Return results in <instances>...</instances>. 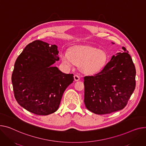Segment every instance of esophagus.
<instances>
[{"instance_id":"34e87169","label":"esophagus","mask_w":146,"mask_h":146,"mask_svg":"<svg viewBox=\"0 0 146 146\" xmlns=\"http://www.w3.org/2000/svg\"><path fill=\"white\" fill-rule=\"evenodd\" d=\"M74 79L75 81H78L80 80V77L79 76H78L77 74H75L74 76Z\"/></svg>"}]
</instances>
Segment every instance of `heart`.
Returning <instances> with one entry per match:
<instances>
[{"label": "heart", "instance_id": "obj_1", "mask_svg": "<svg viewBox=\"0 0 146 146\" xmlns=\"http://www.w3.org/2000/svg\"><path fill=\"white\" fill-rule=\"evenodd\" d=\"M62 60L67 66L76 63L85 73H93L100 70L108 60L106 53L102 49L89 46H76L72 47L69 53L66 51L61 54Z\"/></svg>", "mask_w": 146, "mask_h": 146}]
</instances>
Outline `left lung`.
Listing matches in <instances>:
<instances>
[{
    "mask_svg": "<svg viewBox=\"0 0 146 146\" xmlns=\"http://www.w3.org/2000/svg\"><path fill=\"white\" fill-rule=\"evenodd\" d=\"M125 52L113 56L103 69L84 77L86 108L96 114H106L125 108L135 87V68L130 55Z\"/></svg>",
    "mask_w": 146,
    "mask_h": 146,
    "instance_id": "1",
    "label": "left lung"
}]
</instances>
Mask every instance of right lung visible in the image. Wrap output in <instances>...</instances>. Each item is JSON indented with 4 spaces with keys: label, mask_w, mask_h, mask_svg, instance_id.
I'll return each instance as SVG.
<instances>
[{
    "label": "right lung",
    "mask_w": 146,
    "mask_h": 146,
    "mask_svg": "<svg viewBox=\"0 0 146 146\" xmlns=\"http://www.w3.org/2000/svg\"><path fill=\"white\" fill-rule=\"evenodd\" d=\"M55 44L41 40L28 44L15 62L12 75L15 98L22 108L39 115L59 108L63 93L74 80L52 65L59 60Z\"/></svg>",
    "instance_id": "right-lung-1"
}]
</instances>
